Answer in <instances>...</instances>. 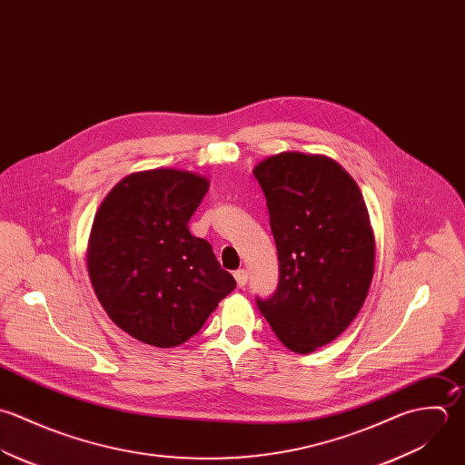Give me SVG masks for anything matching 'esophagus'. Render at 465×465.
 I'll return each instance as SVG.
<instances>
[{
  "label": "esophagus",
  "mask_w": 465,
  "mask_h": 465,
  "mask_svg": "<svg viewBox=\"0 0 465 465\" xmlns=\"http://www.w3.org/2000/svg\"><path fill=\"white\" fill-rule=\"evenodd\" d=\"M234 280H236L238 287H240V289H243V287L247 285V280H249V276H247V271H245V269H240V271H236V272H234Z\"/></svg>",
  "instance_id": "obj_1"
}]
</instances>
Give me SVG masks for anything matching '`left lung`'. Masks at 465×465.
<instances>
[{
	"label": "left lung",
	"mask_w": 465,
	"mask_h": 465,
	"mask_svg": "<svg viewBox=\"0 0 465 465\" xmlns=\"http://www.w3.org/2000/svg\"><path fill=\"white\" fill-rule=\"evenodd\" d=\"M271 216L280 282L256 305L298 353L331 342L355 319L373 278L375 242L353 178L331 158L269 156L254 167Z\"/></svg>",
	"instance_id": "left-lung-1"
}]
</instances>
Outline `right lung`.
Segmentation results:
<instances>
[{"instance_id": "obj_1", "label": "right lung", "mask_w": 465, "mask_h": 465, "mask_svg": "<svg viewBox=\"0 0 465 465\" xmlns=\"http://www.w3.org/2000/svg\"><path fill=\"white\" fill-rule=\"evenodd\" d=\"M207 189L187 171L134 173L94 220L88 272L97 300L121 330L156 348L185 342L236 287L211 243L187 229Z\"/></svg>"}]
</instances>
